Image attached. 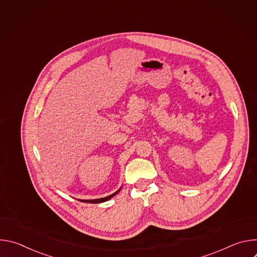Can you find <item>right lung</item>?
Instances as JSON below:
<instances>
[{"label": "right lung", "mask_w": 257, "mask_h": 257, "mask_svg": "<svg viewBox=\"0 0 257 257\" xmlns=\"http://www.w3.org/2000/svg\"><path fill=\"white\" fill-rule=\"evenodd\" d=\"M120 190V189H119ZM119 190L118 191H116L115 193H113L112 195H108V196H106V197H103V198H98V199H90V200H80V201H83V202H87V203H100V202H104V201H106V200H108L109 198H112L113 196H115L118 192H119Z\"/></svg>", "instance_id": "right-lung-1"}]
</instances>
